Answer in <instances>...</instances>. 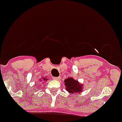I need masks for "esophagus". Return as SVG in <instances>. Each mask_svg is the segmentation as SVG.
Listing matches in <instances>:
<instances>
[{"label":"esophagus","mask_w":122,"mask_h":122,"mask_svg":"<svg viewBox=\"0 0 122 122\" xmlns=\"http://www.w3.org/2000/svg\"><path fill=\"white\" fill-rule=\"evenodd\" d=\"M53 79L56 80V81H60V77H53Z\"/></svg>","instance_id":"1"}]
</instances>
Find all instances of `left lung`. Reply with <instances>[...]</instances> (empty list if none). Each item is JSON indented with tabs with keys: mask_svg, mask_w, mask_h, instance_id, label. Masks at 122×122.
Here are the masks:
<instances>
[{
	"mask_svg": "<svg viewBox=\"0 0 122 122\" xmlns=\"http://www.w3.org/2000/svg\"><path fill=\"white\" fill-rule=\"evenodd\" d=\"M64 84L66 86V91L72 94V96H74L76 93L80 94L84 89L83 84L72 77H68L64 80Z\"/></svg>",
	"mask_w": 122,
	"mask_h": 122,
	"instance_id": "8db88e82",
	"label": "left lung"
}]
</instances>
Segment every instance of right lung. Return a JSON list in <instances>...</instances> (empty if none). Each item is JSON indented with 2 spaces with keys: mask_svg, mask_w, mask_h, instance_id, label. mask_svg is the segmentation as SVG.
Instances as JSON below:
<instances>
[{
  "mask_svg": "<svg viewBox=\"0 0 122 122\" xmlns=\"http://www.w3.org/2000/svg\"><path fill=\"white\" fill-rule=\"evenodd\" d=\"M47 80H48V79H46L45 77H41V79H40V81L45 82Z\"/></svg>",
  "mask_w": 122,
  "mask_h": 122,
  "instance_id": "obj_1",
  "label": "right lung"
}]
</instances>
